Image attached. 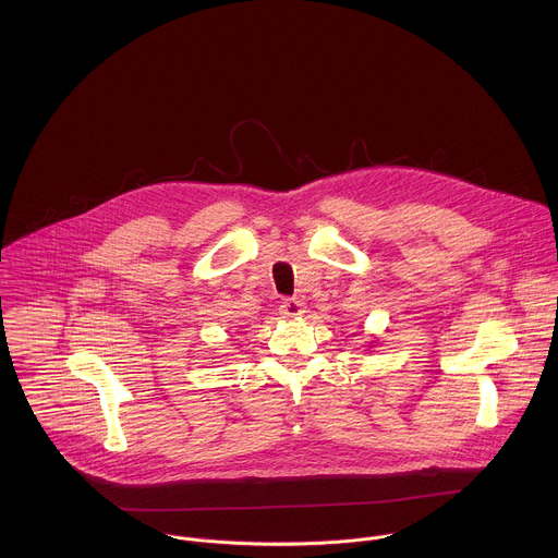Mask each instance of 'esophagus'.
<instances>
[{
	"label": "esophagus",
	"mask_w": 558,
	"mask_h": 558,
	"mask_svg": "<svg viewBox=\"0 0 558 558\" xmlns=\"http://www.w3.org/2000/svg\"><path fill=\"white\" fill-rule=\"evenodd\" d=\"M280 313H282L284 317H289V319L304 315V313H306L304 300H300V298H289V300H284L282 306H280Z\"/></svg>",
	"instance_id": "34e87169"
}]
</instances>
